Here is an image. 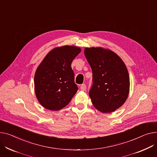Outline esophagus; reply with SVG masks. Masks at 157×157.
<instances>
[{"label": "esophagus", "mask_w": 157, "mask_h": 157, "mask_svg": "<svg viewBox=\"0 0 157 157\" xmlns=\"http://www.w3.org/2000/svg\"><path fill=\"white\" fill-rule=\"evenodd\" d=\"M86 89V85H85V84L81 85V86H80V90H81V91H85Z\"/></svg>", "instance_id": "obj_1"}]
</instances>
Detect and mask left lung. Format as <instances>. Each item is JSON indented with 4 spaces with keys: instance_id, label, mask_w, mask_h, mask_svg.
<instances>
[{
    "instance_id": "8db88e82",
    "label": "left lung",
    "mask_w": 157,
    "mask_h": 157,
    "mask_svg": "<svg viewBox=\"0 0 157 157\" xmlns=\"http://www.w3.org/2000/svg\"><path fill=\"white\" fill-rule=\"evenodd\" d=\"M84 52L93 73V85L89 91L93 105L103 113L112 112L123 105L129 95L127 67L109 49L85 48Z\"/></svg>"
}]
</instances>
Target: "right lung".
Returning <instances> with one entry per match:
<instances>
[{
  "instance_id": "obj_1",
  "label": "right lung",
  "mask_w": 157,
  "mask_h": 157,
  "mask_svg": "<svg viewBox=\"0 0 157 157\" xmlns=\"http://www.w3.org/2000/svg\"><path fill=\"white\" fill-rule=\"evenodd\" d=\"M81 52L75 46H62L49 52L35 75L36 98L44 108L59 110L65 107L77 92L72 60Z\"/></svg>"
}]
</instances>
